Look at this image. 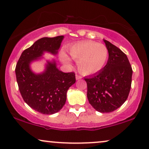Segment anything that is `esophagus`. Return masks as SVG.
<instances>
[{
	"instance_id": "esophagus-1",
	"label": "esophagus",
	"mask_w": 149,
	"mask_h": 149,
	"mask_svg": "<svg viewBox=\"0 0 149 149\" xmlns=\"http://www.w3.org/2000/svg\"><path fill=\"white\" fill-rule=\"evenodd\" d=\"M76 80H80V79H82V77L80 76V75H78V74H76Z\"/></svg>"
}]
</instances>
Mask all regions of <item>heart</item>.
<instances>
[{"label": "heart", "instance_id": "heart-1", "mask_svg": "<svg viewBox=\"0 0 149 149\" xmlns=\"http://www.w3.org/2000/svg\"><path fill=\"white\" fill-rule=\"evenodd\" d=\"M69 54L78 61L79 71L83 74L90 75L102 70L108 59V50L104 45L92 41H84L71 45ZM63 62L68 63L69 59L65 53L61 54Z\"/></svg>", "mask_w": 149, "mask_h": 149}]
</instances>
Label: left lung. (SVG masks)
Returning a JSON list of instances; mask_svg holds the SVG:
<instances>
[{"label": "left lung", "mask_w": 149, "mask_h": 149, "mask_svg": "<svg viewBox=\"0 0 149 149\" xmlns=\"http://www.w3.org/2000/svg\"><path fill=\"white\" fill-rule=\"evenodd\" d=\"M108 50L106 66L93 76L84 78L87 84V98L98 112H112L124 104L128 97L133 70L123 52L104 40Z\"/></svg>", "instance_id": "8db88e82"}]
</instances>
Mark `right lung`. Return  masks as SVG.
<instances>
[{
	"instance_id": "obj_1",
	"label": "right lung",
	"mask_w": 149,
	"mask_h": 149,
	"mask_svg": "<svg viewBox=\"0 0 149 149\" xmlns=\"http://www.w3.org/2000/svg\"><path fill=\"white\" fill-rule=\"evenodd\" d=\"M63 37L61 35L38 39L23 51L15 67L17 85L24 101L43 114H54L62 109L66 102L67 90L76 82V74L59 71L55 63H48L44 73L35 74L30 69L29 64L44 51L57 54Z\"/></svg>"
}]
</instances>
